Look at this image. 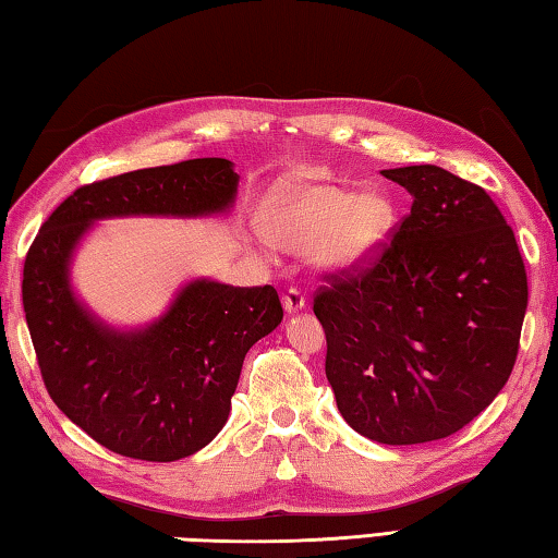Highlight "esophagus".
Wrapping results in <instances>:
<instances>
[{
    "label": "esophagus",
    "instance_id": "esophagus-1",
    "mask_svg": "<svg viewBox=\"0 0 558 558\" xmlns=\"http://www.w3.org/2000/svg\"><path fill=\"white\" fill-rule=\"evenodd\" d=\"M282 305H286L288 313H298V310L305 307V292L298 288H288L286 295H282Z\"/></svg>",
    "mask_w": 558,
    "mask_h": 558
}]
</instances>
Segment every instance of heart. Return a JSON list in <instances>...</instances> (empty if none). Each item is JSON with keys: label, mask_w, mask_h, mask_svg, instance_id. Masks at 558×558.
<instances>
[{"label": "heart", "mask_w": 558, "mask_h": 558, "mask_svg": "<svg viewBox=\"0 0 558 558\" xmlns=\"http://www.w3.org/2000/svg\"><path fill=\"white\" fill-rule=\"evenodd\" d=\"M396 226V206L381 189L354 192L344 184L288 179L268 196L263 231L288 251H310L335 270L369 266L386 248Z\"/></svg>", "instance_id": "b5f03b06"}]
</instances>
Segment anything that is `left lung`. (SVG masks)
Instances as JSON below:
<instances>
[{
    "label": "left lung",
    "mask_w": 558,
    "mask_h": 558,
    "mask_svg": "<svg viewBox=\"0 0 558 558\" xmlns=\"http://www.w3.org/2000/svg\"><path fill=\"white\" fill-rule=\"evenodd\" d=\"M381 174L409 189L411 214L369 266L325 272L313 310L344 421L376 442L415 446L465 428L502 391L526 270L483 186L436 165Z\"/></svg>",
    "instance_id": "1"
}]
</instances>
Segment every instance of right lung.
I'll return each instance as SVG.
<instances>
[{
    "label": "right lung",
    "instance_id": "right-lung-1",
    "mask_svg": "<svg viewBox=\"0 0 558 558\" xmlns=\"http://www.w3.org/2000/svg\"><path fill=\"white\" fill-rule=\"evenodd\" d=\"M235 184L223 157L100 179L65 196L29 245L22 302L46 391L118 456L169 462L204 448L229 418L245 352L280 325L282 305L272 286L196 280L145 332H112L73 298V245L106 216L223 211Z\"/></svg>",
    "mask_w": 558,
    "mask_h": 558
}]
</instances>
